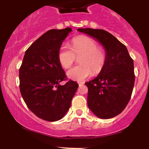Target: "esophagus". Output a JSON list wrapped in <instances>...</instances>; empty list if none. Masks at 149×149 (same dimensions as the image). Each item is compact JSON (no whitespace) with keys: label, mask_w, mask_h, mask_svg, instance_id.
<instances>
[{"label":"esophagus","mask_w":149,"mask_h":149,"mask_svg":"<svg viewBox=\"0 0 149 149\" xmlns=\"http://www.w3.org/2000/svg\"><path fill=\"white\" fill-rule=\"evenodd\" d=\"M78 85H79V86H82V85H84V82H78Z\"/></svg>","instance_id":"1"}]
</instances>
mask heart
I'll list each match as a JSON object with an SVG mask.
<instances>
[{
	"label": "heart",
	"mask_w": 149,
	"mask_h": 149,
	"mask_svg": "<svg viewBox=\"0 0 149 149\" xmlns=\"http://www.w3.org/2000/svg\"><path fill=\"white\" fill-rule=\"evenodd\" d=\"M80 65L68 71L70 79L83 81L92 74L97 75L104 69L107 55L105 49L99 47L96 40L88 36L74 38L71 42V49L61 46L58 52V60L63 68L68 69L73 64L76 57H79Z\"/></svg>",
	"instance_id": "obj_1"
}]
</instances>
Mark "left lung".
Instances as JSON below:
<instances>
[{
    "label": "left lung",
    "mask_w": 149,
    "mask_h": 149,
    "mask_svg": "<svg viewBox=\"0 0 149 149\" xmlns=\"http://www.w3.org/2000/svg\"><path fill=\"white\" fill-rule=\"evenodd\" d=\"M78 31L96 38L107 52L103 70L85 85L90 110L100 118H111L124 110L131 98L135 80L134 61L125 45L109 32L90 28Z\"/></svg>",
    "instance_id": "1"
}]
</instances>
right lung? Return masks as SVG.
Returning a JSON list of instances; mask_svg holds the SVG:
<instances>
[{"instance_id": "add662e5", "label": "right lung", "mask_w": 149, "mask_h": 149, "mask_svg": "<svg viewBox=\"0 0 149 149\" xmlns=\"http://www.w3.org/2000/svg\"><path fill=\"white\" fill-rule=\"evenodd\" d=\"M71 28L52 29L31 44L19 68V89L24 101L36 116L54 122L64 117L71 107L78 85L66 80L58 60V52Z\"/></svg>"}]
</instances>
